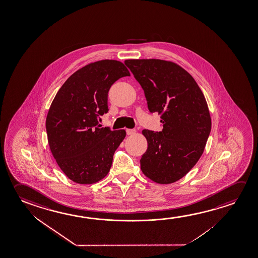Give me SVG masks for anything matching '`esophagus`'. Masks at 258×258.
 I'll return each mask as SVG.
<instances>
[{"instance_id": "34e87169", "label": "esophagus", "mask_w": 258, "mask_h": 258, "mask_svg": "<svg viewBox=\"0 0 258 258\" xmlns=\"http://www.w3.org/2000/svg\"><path fill=\"white\" fill-rule=\"evenodd\" d=\"M126 132H127V135H133V134H135L136 133V130L127 128V130H126Z\"/></svg>"}]
</instances>
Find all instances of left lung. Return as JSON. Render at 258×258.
Instances as JSON below:
<instances>
[{
	"label": "left lung",
	"instance_id": "8db88e82",
	"mask_svg": "<svg viewBox=\"0 0 258 258\" xmlns=\"http://www.w3.org/2000/svg\"><path fill=\"white\" fill-rule=\"evenodd\" d=\"M143 88L150 112H158L159 132L144 130L147 150L141 171L159 184L184 177L198 163L210 135V112L193 77L178 64L163 59L124 61Z\"/></svg>",
	"mask_w": 258,
	"mask_h": 258
}]
</instances>
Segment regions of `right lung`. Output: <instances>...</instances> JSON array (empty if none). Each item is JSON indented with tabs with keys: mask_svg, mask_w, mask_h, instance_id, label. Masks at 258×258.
<instances>
[{
	"mask_svg": "<svg viewBox=\"0 0 258 258\" xmlns=\"http://www.w3.org/2000/svg\"><path fill=\"white\" fill-rule=\"evenodd\" d=\"M131 76L115 59L87 64L73 73L57 92L46 117L48 143L64 174L79 184H93L111 169L124 130L101 127L107 113L108 92L115 81Z\"/></svg>",
	"mask_w": 258,
	"mask_h": 258,
	"instance_id": "add662e5",
	"label": "right lung"
}]
</instances>
